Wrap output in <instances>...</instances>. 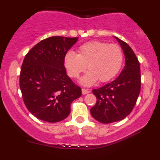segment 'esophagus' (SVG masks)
Instances as JSON below:
<instances>
[{"label": "esophagus", "mask_w": 160, "mask_h": 160, "mask_svg": "<svg viewBox=\"0 0 160 160\" xmlns=\"http://www.w3.org/2000/svg\"><path fill=\"white\" fill-rule=\"evenodd\" d=\"M89 91H88V89H85V88H82V95H86V94H88Z\"/></svg>", "instance_id": "1"}]
</instances>
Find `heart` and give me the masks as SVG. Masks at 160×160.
Segmentation results:
<instances>
[{
    "label": "heart",
    "mask_w": 160,
    "mask_h": 160,
    "mask_svg": "<svg viewBox=\"0 0 160 160\" xmlns=\"http://www.w3.org/2000/svg\"><path fill=\"white\" fill-rule=\"evenodd\" d=\"M124 62L122 49L117 45H108L105 42L92 41L78 48V54L72 51L65 53L63 64L71 78H78L85 72H88L80 78L84 86H91L98 80L107 82L117 75Z\"/></svg>",
    "instance_id": "obj_1"
}]
</instances>
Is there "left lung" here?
Listing matches in <instances>:
<instances>
[{
	"label": "left lung",
	"mask_w": 160,
	"mask_h": 160,
	"mask_svg": "<svg viewBox=\"0 0 160 160\" xmlns=\"http://www.w3.org/2000/svg\"><path fill=\"white\" fill-rule=\"evenodd\" d=\"M124 55L125 65L115 80L92 90L97 98L90 109L92 116L103 124L122 120L131 112L141 89L140 65L131 48L115 37Z\"/></svg>",
	"instance_id": "1"
}]
</instances>
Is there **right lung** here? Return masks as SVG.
Instances as JSON below:
<instances>
[{
    "label": "right lung",
    "instance_id": "add662e5",
    "mask_svg": "<svg viewBox=\"0 0 160 160\" xmlns=\"http://www.w3.org/2000/svg\"><path fill=\"white\" fill-rule=\"evenodd\" d=\"M78 38L51 36L34 46L25 56L20 74L24 104L34 116L59 122L70 114L71 103L81 96V88L67 75L65 53Z\"/></svg>",
    "mask_w": 160,
    "mask_h": 160
}]
</instances>
